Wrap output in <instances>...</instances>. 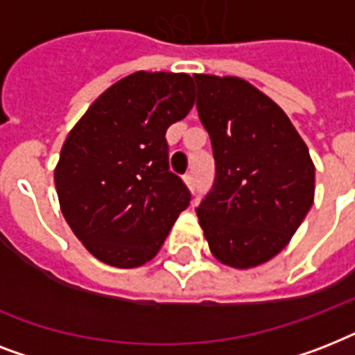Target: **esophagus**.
Here are the masks:
<instances>
[{
	"instance_id": "obj_1",
	"label": "esophagus",
	"mask_w": 355,
	"mask_h": 355,
	"mask_svg": "<svg viewBox=\"0 0 355 355\" xmlns=\"http://www.w3.org/2000/svg\"><path fill=\"white\" fill-rule=\"evenodd\" d=\"M184 182L188 184L189 189H193L195 188V175H193V173H186V175H184Z\"/></svg>"
}]
</instances>
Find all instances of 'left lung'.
<instances>
[{"mask_svg": "<svg viewBox=\"0 0 355 355\" xmlns=\"http://www.w3.org/2000/svg\"><path fill=\"white\" fill-rule=\"evenodd\" d=\"M216 178L195 211L211 254L248 269L286 247L313 205L315 166L286 112L247 80L193 75Z\"/></svg>", "mask_w": 355, "mask_h": 355, "instance_id": "8db88e82", "label": "left lung"}]
</instances>
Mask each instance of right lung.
<instances>
[{"label":"right lung","instance_id":"right-lung-1","mask_svg":"<svg viewBox=\"0 0 355 355\" xmlns=\"http://www.w3.org/2000/svg\"><path fill=\"white\" fill-rule=\"evenodd\" d=\"M195 101L186 73L136 71L103 92L64 141L58 202L79 241L103 263L130 269L156 256L191 200L169 169V125Z\"/></svg>","mask_w":355,"mask_h":355}]
</instances>
